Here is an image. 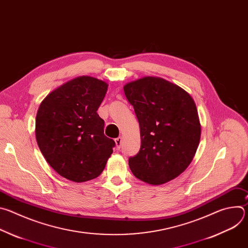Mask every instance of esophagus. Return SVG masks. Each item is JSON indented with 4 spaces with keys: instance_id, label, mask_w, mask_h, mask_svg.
<instances>
[{
    "instance_id": "obj_1",
    "label": "esophagus",
    "mask_w": 248,
    "mask_h": 248,
    "mask_svg": "<svg viewBox=\"0 0 248 248\" xmlns=\"http://www.w3.org/2000/svg\"><path fill=\"white\" fill-rule=\"evenodd\" d=\"M115 142H116V148L117 150H120L121 149V146H122V137H118L115 139Z\"/></svg>"
}]
</instances>
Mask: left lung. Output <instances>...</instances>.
I'll return each instance as SVG.
<instances>
[{
  "mask_svg": "<svg viewBox=\"0 0 248 248\" xmlns=\"http://www.w3.org/2000/svg\"><path fill=\"white\" fill-rule=\"evenodd\" d=\"M124 91L140 127V150L128 159L132 173L154 186L173 180L191 163L199 144L193 99L180 86L152 77L127 83Z\"/></svg>",
  "mask_w": 248,
  "mask_h": 248,
  "instance_id": "obj_1",
  "label": "left lung"
}]
</instances>
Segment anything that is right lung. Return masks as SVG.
I'll return each instance as SVG.
<instances>
[{
  "instance_id": "add662e5",
  "label": "right lung",
  "mask_w": 248,
  "mask_h": 248,
  "mask_svg": "<svg viewBox=\"0 0 248 248\" xmlns=\"http://www.w3.org/2000/svg\"><path fill=\"white\" fill-rule=\"evenodd\" d=\"M108 84L91 77L70 80L41 103L36 140L49 165L63 178L83 183L97 178L116 146L104 134L97 114Z\"/></svg>"
}]
</instances>
